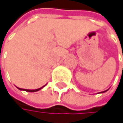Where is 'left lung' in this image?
I'll list each match as a JSON object with an SVG mask.
<instances>
[{"label":"left lung","mask_w":123,"mask_h":123,"mask_svg":"<svg viewBox=\"0 0 123 123\" xmlns=\"http://www.w3.org/2000/svg\"><path fill=\"white\" fill-rule=\"evenodd\" d=\"M106 91H103L102 92H106Z\"/></svg>","instance_id":"left-lung-1"}]
</instances>
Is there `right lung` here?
Instances as JSON below:
<instances>
[{"instance_id":"add662e5","label":"right lung","mask_w":123,"mask_h":123,"mask_svg":"<svg viewBox=\"0 0 123 123\" xmlns=\"http://www.w3.org/2000/svg\"><path fill=\"white\" fill-rule=\"evenodd\" d=\"M41 88H43V87H41V88H38V89H36V90H27V89H21V88H19V87H18V89H19V90H22L27 91V92H36V91H38V90H41Z\"/></svg>"}]
</instances>
